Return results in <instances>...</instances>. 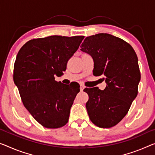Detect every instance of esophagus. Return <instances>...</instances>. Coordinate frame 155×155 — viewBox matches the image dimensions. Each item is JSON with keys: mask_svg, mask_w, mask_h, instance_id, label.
Segmentation results:
<instances>
[{"mask_svg": "<svg viewBox=\"0 0 155 155\" xmlns=\"http://www.w3.org/2000/svg\"><path fill=\"white\" fill-rule=\"evenodd\" d=\"M84 86L83 84H80V91H82L83 90H84Z\"/></svg>", "mask_w": 155, "mask_h": 155, "instance_id": "34e87169", "label": "esophagus"}]
</instances>
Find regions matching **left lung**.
I'll return each mask as SVG.
<instances>
[{
    "instance_id": "left-lung-1",
    "label": "left lung",
    "mask_w": 155,
    "mask_h": 155,
    "mask_svg": "<svg viewBox=\"0 0 155 155\" xmlns=\"http://www.w3.org/2000/svg\"><path fill=\"white\" fill-rule=\"evenodd\" d=\"M80 47L93 58L94 75L107 84L103 91L84 89L89 95L87 113L97 127H111L125 117L137 96L141 73L137 54L128 43L107 33L87 37Z\"/></svg>"
}]
</instances>
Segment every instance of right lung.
I'll return each mask as SVG.
<instances>
[{"mask_svg": "<svg viewBox=\"0 0 155 155\" xmlns=\"http://www.w3.org/2000/svg\"><path fill=\"white\" fill-rule=\"evenodd\" d=\"M84 38L53 35L32 39L21 47L16 55L14 84L23 105L45 127L55 129L68 123L80 87L57 82L54 75L66 71L68 60Z\"/></svg>", "mask_w": 155, "mask_h": 155, "instance_id": "right-lung-1", "label": "right lung"}]
</instances>
